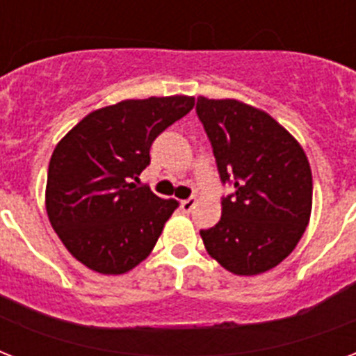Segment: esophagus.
Segmentation results:
<instances>
[{
  "instance_id": "obj_1",
  "label": "esophagus",
  "mask_w": 356,
  "mask_h": 356,
  "mask_svg": "<svg viewBox=\"0 0 356 356\" xmlns=\"http://www.w3.org/2000/svg\"><path fill=\"white\" fill-rule=\"evenodd\" d=\"M194 207H195V197H188V200L181 201V209H183L184 212H190Z\"/></svg>"
}]
</instances>
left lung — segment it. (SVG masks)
<instances>
[{
  "mask_svg": "<svg viewBox=\"0 0 356 356\" xmlns=\"http://www.w3.org/2000/svg\"><path fill=\"white\" fill-rule=\"evenodd\" d=\"M223 184L222 218L201 238L212 259L236 275H257L286 259L312 207V173L301 145L270 114L236 99L197 97Z\"/></svg>",
  "mask_w": 356,
  "mask_h": 356,
  "instance_id": "left-lung-1",
  "label": "left lung"
}]
</instances>
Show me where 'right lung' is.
Returning a JSON list of instances; mask_svg holds the SVG:
<instances>
[{
  "label": "right lung",
  "instance_id": "add662e5",
  "mask_svg": "<svg viewBox=\"0 0 356 356\" xmlns=\"http://www.w3.org/2000/svg\"><path fill=\"white\" fill-rule=\"evenodd\" d=\"M194 107V97L127 99L81 120L53 151L46 211L75 259L120 275L151 253L179 207L140 183L151 144Z\"/></svg>",
  "mask_w": 356,
  "mask_h": 356
}]
</instances>
